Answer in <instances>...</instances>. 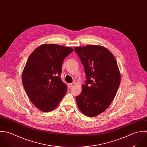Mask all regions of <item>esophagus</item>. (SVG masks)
<instances>
[{
    "label": "esophagus",
    "instance_id": "obj_1",
    "mask_svg": "<svg viewBox=\"0 0 147 147\" xmlns=\"http://www.w3.org/2000/svg\"><path fill=\"white\" fill-rule=\"evenodd\" d=\"M68 86H69V87L70 88V87H71L73 86V84H72V83H69V84H68Z\"/></svg>",
    "mask_w": 147,
    "mask_h": 147
}]
</instances>
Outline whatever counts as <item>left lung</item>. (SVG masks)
<instances>
[{
	"label": "left lung",
	"instance_id": "left-lung-1",
	"mask_svg": "<svg viewBox=\"0 0 147 147\" xmlns=\"http://www.w3.org/2000/svg\"><path fill=\"white\" fill-rule=\"evenodd\" d=\"M87 77L82 91L76 97L77 105L85 115L95 117L105 111L114 99L121 75L113 55L97 45L76 47Z\"/></svg>",
	"mask_w": 147,
	"mask_h": 147
}]
</instances>
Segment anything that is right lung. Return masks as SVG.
<instances>
[{
	"label": "right lung",
	"instance_id": "obj_1",
	"mask_svg": "<svg viewBox=\"0 0 147 147\" xmlns=\"http://www.w3.org/2000/svg\"><path fill=\"white\" fill-rule=\"evenodd\" d=\"M71 47L43 44L30 55L22 75L23 86L32 102L43 112L54 109L67 91L60 77L64 59Z\"/></svg>",
	"mask_w": 147,
	"mask_h": 147
}]
</instances>
